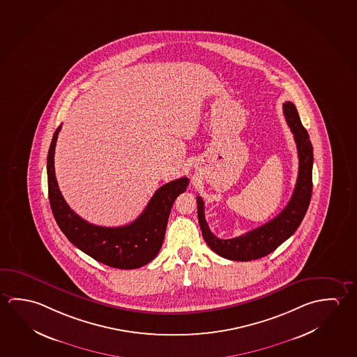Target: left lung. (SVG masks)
Returning <instances> with one entry per match:
<instances>
[{
	"mask_svg": "<svg viewBox=\"0 0 357 357\" xmlns=\"http://www.w3.org/2000/svg\"><path fill=\"white\" fill-rule=\"evenodd\" d=\"M282 108L298 148V174L291 199L280 214L238 238L219 239L211 233L205 220L203 199L197 197L199 225L203 238L213 252L229 260L250 261L269 255L296 231L309 208L312 192V144L307 130L301 124L295 105L285 102Z\"/></svg>",
	"mask_w": 357,
	"mask_h": 357,
	"instance_id": "left-lung-1",
	"label": "left lung"
}]
</instances>
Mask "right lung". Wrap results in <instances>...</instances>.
Here are the masks:
<instances>
[{
	"instance_id": "right-lung-1",
	"label": "right lung",
	"mask_w": 357,
	"mask_h": 357,
	"mask_svg": "<svg viewBox=\"0 0 357 357\" xmlns=\"http://www.w3.org/2000/svg\"><path fill=\"white\" fill-rule=\"evenodd\" d=\"M61 126L56 129L47 157L48 198L53 216L73 245L94 260L117 269H138L157 257L163 244L173 203L187 190L183 176L159 188L135 222L107 228L86 222L66 203L54 174V148Z\"/></svg>"
}]
</instances>
